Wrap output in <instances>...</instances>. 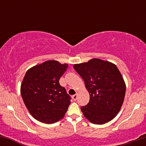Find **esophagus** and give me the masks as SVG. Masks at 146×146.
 I'll return each mask as SVG.
<instances>
[{
  "instance_id": "obj_1",
  "label": "esophagus",
  "mask_w": 146,
  "mask_h": 146,
  "mask_svg": "<svg viewBox=\"0 0 146 146\" xmlns=\"http://www.w3.org/2000/svg\"><path fill=\"white\" fill-rule=\"evenodd\" d=\"M77 98H78V94H75V95H73V96H72V99H73V100H74V101H75V100H77Z\"/></svg>"
}]
</instances>
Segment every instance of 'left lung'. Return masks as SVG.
<instances>
[{
    "mask_svg": "<svg viewBox=\"0 0 146 146\" xmlns=\"http://www.w3.org/2000/svg\"><path fill=\"white\" fill-rule=\"evenodd\" d=\"M73 68L90 95L88 104L81 107L84 116L95 124L111 121L121 109L125 93V82L116 65L94 58Z\"/></svg>",
    "mask_w": 146,
    "mask_h": 146,
    "instance_id": "left-lung-1",
    "label": "left lung"
}]
</instances>
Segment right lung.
<instances>
[{
    "label": "right lung",
    "instance_id": "add662e5",
    "mask_svg": "<svg viewBox=\"0 0 146 146\" xmlns=\"http://www.w3.org/2000/svg\"><path fill=\"white\" fill-rule=\"evenodd\" d=\"M67 64L48 60L26 72L21 93L27 108L38 121L53 123L62 119L71 104V97L60 84Z\"/></svg>",
    "mask_w": 146,
    "mask_h": 146
}]
</instances>
